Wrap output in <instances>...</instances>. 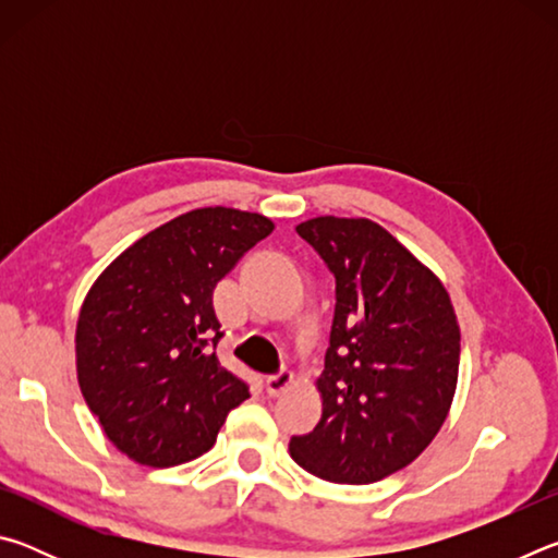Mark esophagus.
Returning <instances> with one entry per match:
<instances>
[{
	"label": "esophagus",
	"mask_w": 558,
	"mask_h": 558,
	"mask_svg": "<svg viewBox=\"0 0 558 558\" xmlns=\"http://www.w3.org/2000/svg\"><path fill=\"white\" fill-rule=\"evenodd\" d=\"M292 381H295V376H292V372H290V369H280L278 374L268 376V379H266V389H268V393H272V396H280V393H286V391L290 389Z\"/></svg>",
	"instance_id": "esophagus-1"
}]
</instances>
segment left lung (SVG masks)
Returning a JSON list of instances; mask_svg holds the SVG:
<instances>
[{
  "label": "left lung",
  "instance_id": "8db88e82",
  "mask_svg": "<svg viewBox=\"0 0 558 558\" xmlns=\"http://www.w3.org/2000/svg\"><path fill=\"white\" fill-rule=\"evenodd\" d=\"M335 276L317 379L323 418L290 456L329 483L369 485L421 456L448 418L460 327L448 290L384 226L317 216L295 229Z\"/></svg>",
  "mask_w": 558,
  "mask_h": 558
}]
</instances>
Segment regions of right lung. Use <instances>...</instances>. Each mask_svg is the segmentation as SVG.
<instances>
[{
    "instance_id": "add662e5",
    "label": "right lung",
    "mask_w": 558,
    "mask_h": 558,
    "mask_svg": "<svg viewBox=\"0 0 558 558\" xmlns=\"http://www.w3.org/2000/svg\"><path fill=\"white\" fill-rule=\"evenodd\" d=\"M272 229L226 206L186 211L122 251L88 290L75 327L81 393L140 465L199 458L251 396L216 356L214 288Z\"/></svg>"
}]
</instances>
